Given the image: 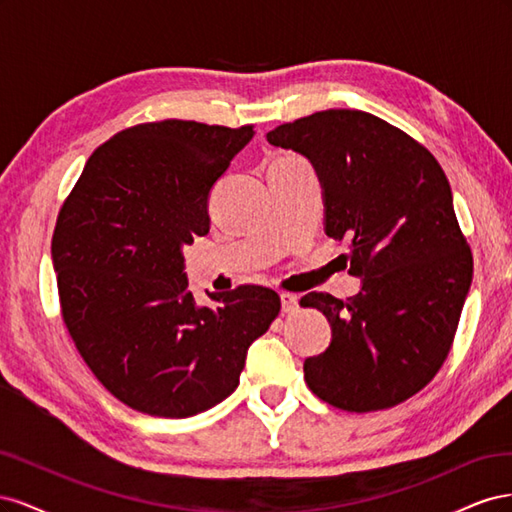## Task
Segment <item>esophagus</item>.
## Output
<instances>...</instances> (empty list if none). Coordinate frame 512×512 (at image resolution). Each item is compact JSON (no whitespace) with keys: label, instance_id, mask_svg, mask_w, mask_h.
<instances>
[{"label":"esophagus","instance_id":"34e87169","mask_svg":"<svg viewBox=\"0 0 512 512\" xmlns=\"http://www.w3.org/2000/svg\"><path fill=\"white\" fill-rule=\"evenodd\" d=\"M280 301H282V312L284 314H294L299 309V297H297V294L282 292L280 294Z\"/></svg>","mask_w":512,"mask_h":512}]
</instances>
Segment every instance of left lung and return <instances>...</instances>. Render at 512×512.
<instances>
[{
    "mask_svg": "<svg viewBox=\"0 0 512 512\" xmlns=\"http://www.w3.org/2000/svg\"><path fill=\"white\" fill-rule=\"evenodd\" d=\"M267 141L312 162L324 232L350 241L348 273L363 280L346 301L301 299L333 331L329 348L305 359V382L348 412L393 408L438 374L472 284L444 170L406 132L348 108L284 123Z\"/></svg>",
    "mask_w": 512,
    "mask_h": 512,
    "instance_id": "obj_1",
    "label": "left lung"
}]
</instances>
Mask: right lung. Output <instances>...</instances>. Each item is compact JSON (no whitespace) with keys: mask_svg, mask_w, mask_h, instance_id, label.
I'll return each mask as SVG.
<instances>
[{"mask_svg":"<svg viewBox=\"0 0 512 512\" xmlns=\"http://www.w3.org/2000/svg\"><path fill=\"white\" fill-rule=\"evenodd\" d=\"M252 136L181 119L123 130L91 153L57 215L66 329L104 389L138 412L185 418L220 404L280 314L262 286L198 305L183 271V247L209 232L211 188Z\"/></svg>","mask_w":512,"mask_h":512,"instance_id":"right-lung-1","label":"right lung"}]
</instances>
